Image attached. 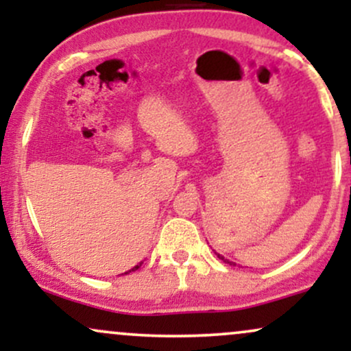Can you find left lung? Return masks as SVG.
I'll list each match as a JSON object with an SVG mask.
<instances>
[{
  "label": "left lung",
  "instance_id": "obj_1",
  "mask_svg": "<svg viewBox=\"0 0 351 351\" xmlns=\"http://www.w3.org/2000/svg\"><path fill=\"white\" fill-rule=\"evenodd\" d=\"M217 257H219V259H223V261H224V263H229V261H226V259H224V257H221V256H219V254H217ZM229 264H232V263H229Z\"/></svg>",
  "mask_w": 351,
  "mask_h": 351
}]
</instances>
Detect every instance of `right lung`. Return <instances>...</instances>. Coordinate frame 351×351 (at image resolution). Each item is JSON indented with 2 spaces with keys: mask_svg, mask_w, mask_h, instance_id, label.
Wrapping results in <instances>:
<instances>
[{
  "mask_svg": "<svg viewBox=\"0 0 351 351\" xmlns=\"http://www.w3.org/2000/svg\"><path fill=\"white\" fill-rule=\"evenodd\" d=\"M140 265H142V263H140L138 265H135V267H134V269H130V271H128V272H132V271H136V269H138ZM128 272H125V274H128Z\"/></svg>",
  "mask_w": 351,
  "mask_h": 351,
  "instance_id": "obj_1",
  "label": "right lung"
}]
</instances>
